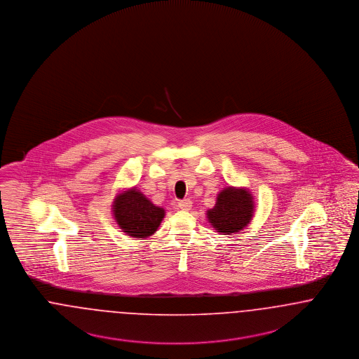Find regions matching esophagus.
Wrapping results in <instances>:
<instances>
[{"label":"esophagus","mask_w":359,"mask_h":359,"mask_svg":"<svg viewBox=\"0 0 359 359\" xmlns=\"http://www.w3.org/2000/svg\"><path fill=\"white\" fill-rule=\"evenodd\" d=\"M178 208L182 209V210H190L191 208V201L190 200H182L178 203Z\"/></svg>","instance_id":"obj_1"}]
</instances>
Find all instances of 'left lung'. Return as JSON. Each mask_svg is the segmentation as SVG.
I'll return each mask as SVG.
<instances>
[{"instance_id":"obj_1","label":"left lung","mask_w":359,"mask_h":359,"mask_svg":"<svg viewBox=\"0 0 359 359\" xmlns=\"http://www.w3.org/2000/svg\"><path fill=\"white\" fill-rule=\"evenodd\" d=\"M206 215L219 233L240 232L252 219L253 198L247 189L226 187L217 196L215 208L209 209Z\"/></svg>"}]
</instances>
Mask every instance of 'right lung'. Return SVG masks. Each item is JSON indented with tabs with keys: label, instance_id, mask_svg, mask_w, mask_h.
Here are the masks:
<instances>
[{
	"label": "right lung",
	"instance_id": "add662e5",
	"mask_svg": "<svg viewBox=\"0 0 359 359\" xmlns=\"http://www.w3.org/2000/svg\"><path fill=\"white\" fill-rule=\"evenodd\" d=\"M114 217L127 236L144 238L154 233L165 210L147 200L135 187L116 196L114 205Z\"/></svg>",
	"mask_w": 359,
	"mask_h": 359
}]
</instances>
